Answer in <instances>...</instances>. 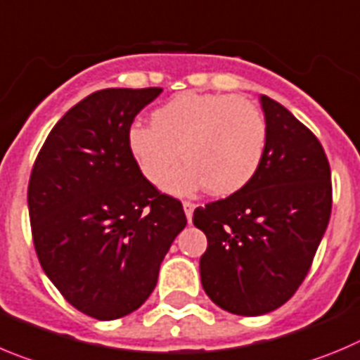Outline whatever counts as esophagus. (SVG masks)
Returning a JSON list of instances; mask_svg holds the SVG:
<instances>
[{
	"label": "esophagus",
	"instance_id": "obj_1",
	"mask_svg": "<svg viewBox=\"0 0 360 360\" xmlns=\"http://www.w3.org/2000/svg\"><path fill=\"white\" fill-rule=\"evenodd\" d=\"M194 209H196V203H193V202H184V210H186V216H187V219H193V212H194Z\"/></svg>",
	"mask_w": 360,
	"mask_h": 360
}]
</instances>
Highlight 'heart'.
Masks as SVG:
<instances>
[{
	"mask_svg": "<svg viewBox=\"0 0 360 360\" xmlns=\"http://www.w3.org/2000/svg\"><path fill=\"white\" fill-rule=\"evenodd\" d=\"M128 150L141 173L174 193L207 187L214 196L240 191L255 176L268 144V123L253 101L232 94L184 92L151 114V127L128 130ZM183 153L180 154L179 151Z\"/></svg>",
	"mask_w": 360,
	"mask_h": 360,
	"instance_id": "b5f03b06",
	"label": "heart"
}]
</instances>
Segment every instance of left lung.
<instances>
[{
	"label": "left lung",
	"instance_id": "obj_1",
	"mask_svg": "<svg viewBox=\"0 0 360 360\" xmlns=\"http://www.w3.org/2000/svg\"><path fill=\"white\" fill-rule=\"evenodd\" d=\"M268 144L255 176L194 210L207 236L202 285L221 309L260 316L288 302L307 276L332 210L330 164L314 134L260 96Z\"/></svg>",
	"mask_w": 360,
	"mask_h": 360
}]
</instances>
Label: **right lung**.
I'll list each match as a JSON object with an SVG mask.
<instances>
[{
    "label": "right lung",
    "instance_id": "1",
    "mask_svg": "<svg viewBox=\"0 0 360 360\" xmlns=\"http://www.w3.org/2000/svg\"><path fill=\"white\" fill-rule=\"evenodd\" d=\"M160 87L89 94L46 137L28 184L35 253L60 295L108 321L139 309L187 225L180 200L144 178L128 130Z\"/></svg>",
    "mask_w": 360,
    "mask_h": 360
}]
</instances>
